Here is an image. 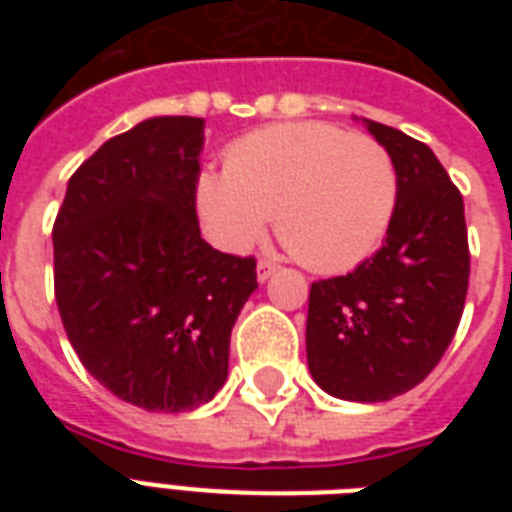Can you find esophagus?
Here are the masks:
<instances>
[{"label":"esophagus","instance_id":"esophagus-1","mask_svg":"<svg viewBox=\"0 0 512 512\" xmlns=\"http://www.w3.org/2000/svg\"><path fill=\"white\" fill-rule=\"evenodd\" d=\"M276 268H279V265L273 263V260H260V263H257V279L260 281H268L273 276V273H276Z\"/></svg>","mask_w":512,"mask_h":512}]
</instances>
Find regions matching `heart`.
Instances as JSON below:
<instances>
[{"mask_svg":"<svg viewBox=\"0 0 512 512\" xmlns=\"http://www.w3.org/2000/svg\"><path fill=\"white\" fill-rule=\"evenodd\" d=\"M398 175L385 148L324 122L257 130L204 172L196 204L209 236L247 249L273 215L276 236L305 268L335 273L374 252L396 209Z\"/></svg>","mask_w":512,"mask_h":512,"instance_id":"1","label":"heart"}]
</instances>
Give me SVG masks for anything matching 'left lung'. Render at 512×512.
<instances>
[{
    "label": "left lung",
    "instance_id": "1",
    "mask_svg": "<svg viewBox=\"0 0 512 512\" xmlns=\"http://www.w3.org/2000/svg\"><path fill=\"white\" fill-rule=\"evenodd\" d=\"M396 164L382 247L348 276L311 284L305 348L313 380L345 401H390L428 377L460 327L470 279L460 188L425 143L366 122Z\"/></svg>",
    "mask_w": 512,
    "mask_h": 512
}]
</instances>
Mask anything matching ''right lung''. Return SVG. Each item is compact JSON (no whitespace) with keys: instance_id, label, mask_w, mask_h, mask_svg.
<instances>
[{"instance_id":"1","label":"right lung","mask_w":512,"mask_h":512,"mask_svg":"<svg viewBox=\"0 0 512 512\" xmlns=\"http://www.w3.org/2000/svg\"><path fill=\"white\" fill-rule=\"evenodd\" d=\"M204 119L156 116L106 140L52 225L55 300L84 369L148 412H191L228 377L257 260L201 239Z\"/></svg>"}]
</instances>
